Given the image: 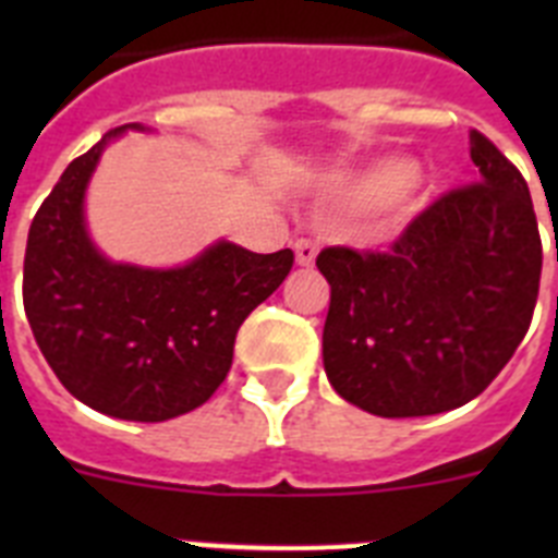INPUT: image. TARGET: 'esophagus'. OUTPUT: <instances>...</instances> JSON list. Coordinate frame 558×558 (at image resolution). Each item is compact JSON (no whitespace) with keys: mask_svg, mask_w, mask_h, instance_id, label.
Instances as JSON below:
<instances>
[{"mask_svg":"<svg viewBox=\"0 0 558 558\" xmlns=\"http://www.w3.org/2000/svg\"><path fill=\"white\" fill-rule=\"evenodd\" d=\"M295 263L302 265V268H310V265L315 263V256H318V243L315 240H295Z\"/></svg>","mask_w":558,"mask_h":558,"instance_id":"34e87169","label":"esophagus"}]
</instances>
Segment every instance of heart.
Here are the masks:
<instances>
[{"mask_svg":"<svg viewBox=\"0 0 558 558\" xmlns=\"http://www.w3.org/2000/svg\"><path fill=\"white\" fill-rule=\"evenodd\" d=\"M413 179V165L408 159H386L368 167L340 186V195L354 206H377L393 198L397 192L408 195Z\"/></svg>","mask_w":558,"mask_h":558,"instance_id":"obj_1","label":"heart"}]
</instances>
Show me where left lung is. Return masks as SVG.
Returning <instances> with one entry per match:
<instances>
[{"mask_svg": "<svg viewBox=\"0 0 558 558\" xmlns=\"http://www.w3.org/2000/svg\"><path fill=\"white\" fill-rule=\"evenodd\" d=\"M477 181L422 209L386 251L324 248V368L340 397L386 418L466 405L531 327L542 240L525 179L481 131Z\"/></svg>", "mask_w": 558, "mask_h": 558, "instance_id": "8db88e82", "label": "left lung"}]
</instances>
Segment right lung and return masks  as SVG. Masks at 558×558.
<instances>
[{
  "label": "right lung",
  "instance_id": "obj_1",
  "mask_svg": "<svg viewBox=\"0 0 558 558\" xmlns=\"http://www.w3.org/2000/svg\"><path fill=\"white\" fill-rule=\"evenodd\" d=\"M113 128L63 170L24 251V313L41 354L83 405L165 422L204 405L226 379L240 324L293 268V251L215 243L184 268L108 263L88 240L83 195Z\"/></svg>",
  "mask_w": 558,
  "mask_h": 558
}]
</instances>
